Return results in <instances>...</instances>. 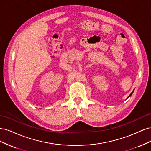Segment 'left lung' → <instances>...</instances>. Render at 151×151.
<instances>
[{"mask_svg":"<svg viewBox=\"0 0 151 151\" xmlns=\"http://www.w3.org/2000/svg\"><path fill=\"white\" fill-rule=\"evenodd\" d=\"M134 91H132V93H131V94H130V95H129V97H128V98H129V97H130V96H131V95H132V93H133V92H134Z\"/></svg>","mask_w":151,"mask_h":151,"instance_id":"obj_1","label":"left lung"}]
</instances>
